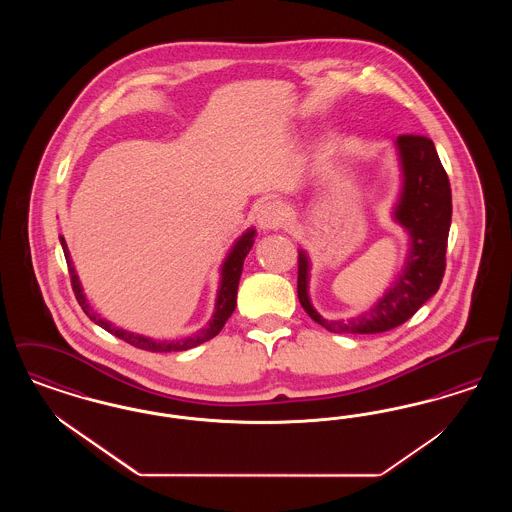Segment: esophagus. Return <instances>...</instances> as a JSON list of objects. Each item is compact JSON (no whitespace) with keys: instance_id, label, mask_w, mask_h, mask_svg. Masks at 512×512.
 I'll use <instances>...</instances> for the list:
<instances>
[{"instance_id":"1","label":"esophagus","mask_w":512,"mask_h":512,"mask_svg":"<svg viewBox=\"0 0 512 512\" xmlns=\"http://www.w3.org/2000/svg\"><path fill=\"white\" fill-rule=\"evenodd\" d=\"M284 209L276 201H265L261 203L257 211V222L263 230H278L284 224Z\"/></svg>"}]
</instances>
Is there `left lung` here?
I'll use <instances>...</instances> for the list:
<instances>
[{"mask_svg":"<svg viewBox=\"0 0 512 512\" xmlns=\"http://www.w3.org/2000/svg\"><path fill=\"white\" fill-rule=\"evenodd\" d=\"M403 165V194L395 219L411 234L407 265L386 295L361 317L347 322L326 320L313 309L307 293L309 261L297 257V297L305 313L334 334H380L407 322L438 292L445 274V251L451 226V186L430 138L420 134L397 136Z\"/></svg>","mask_w":512,"mask_h":512,"instance_id":"8db88e82","label":"left lung"}]
</instances>
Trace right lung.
Wrapping results in <instances>:
<instances>
[{
  "label": "right lung",
  "instance_id": "1",
  "mask_svg": "<svg viewBox=\"0 0 512 512\" xmlns=\"http://www.w3.org/2000/svg\"><path fill=\"white\" fill-rule=\"evenodd\" d=\"M253 236H255V230H249L245 232L244 236L238 240V244L232 247L228 259L224 261L222 265V282H220L219 297H217V305H215V315L211 318V322L201 328L197 334L186 338V340L176 341H155L149 340V338H142V336H136V334H130L126 330H119L115 326H111L109 322H105L103 318H98L90 305L86 303V297L82 293L80 288V282H78V276L74 272L73 263H71V257H69V249L65 244V238L61 236V245H63V253H65V259H67V265H69V272H71V286H73L74 297L78 301V305L82 307V311L92 318L96 324H99L101 328H105L107 332L115 334L117 338L138 347V349H146L151 353H171V351H186V349H192L195 345L203 343V341L211 340L219 334L222 330V326L226 324V320L230 318V315L234 313L236 309V295H238V284H240V276H242V268H244L245 255L249 253L251 245H253Z\"/></svg>",
  "mask_w": 512,
  "mask_h": 512
}]
</instances>
